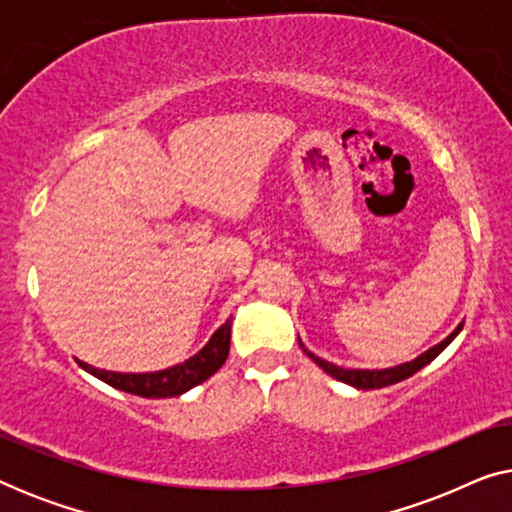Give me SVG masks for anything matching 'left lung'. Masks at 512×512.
I'll return each instance as SVG.
<instances>
[{"label": "left lung", "instance_id": "left-lung-1", "mask_svg": "<svg viewBox=\"0 0 512 512\" xmlns=\"http://www.w3.org/2000/svg\"><path fill=\"white\" fill-rule=\"evenodd\" d=\"M459 331H461V326L454 328V331L447 335V338L440 342V345L431 347L429 352H424L422 356H417L415 361H408V363H403V366L384 368V370H347V368H338V366H333V363H328L324 359H319V356H314L310 349L303 345V342H300V347H303V352L310 356V359L317 363L321 370H326V373L331 375V377H335V380H340V382H345V384H352V387H356V389H382V387H389V384L408 380L410 375H415L417 370H422L426 363H431L433 359H436V356L443 352V349L450 345L454 338H457Z\"/></svg>", "mask_w": 512, "mask_h": 512}]
</instances>
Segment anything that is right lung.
I'll list each match as a JSON object with an SVG mask.
<instances>
[{
  "instance_id": "1",
  "label": "right lung",
  "mask_w": 512,
  "mask_h": 512,
  "mask_svg": "<svg viewBox=\"0 0 512 512\" xmlns=\"http://www.w3.org/2000/svg\"><path fill=\"white\" fill-rule=\"evenodd\" d=\"M230 352V319L223 324L219 331L212 335V340L200 349L191 359L172 366L158 373H111V370H100L88 363H81L83 370L90 375L100 377L109 387H116L128 394L144 396V398H170L181 396L184 391L198 387L207 377H212L228 359Z\"/></svg>"
}]
</instances>
